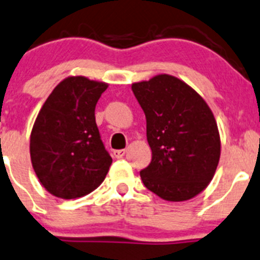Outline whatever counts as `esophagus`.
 <instances>
[{"label": "esophagus", "instance_id": "esophagus-1", "mask_svg": "<svg viewBox=\"0 0 260 260\" xmlns=\"http://www.w3.org/2000/svg\"><path fill=\"white\" fill-rule=\"evenodd\" d=\"M126 150L125 149H118V150H113V157L115 158H122L125 155Z\"/></svg>", "mask_w": 260, "mask_h": 260}]
</instances>
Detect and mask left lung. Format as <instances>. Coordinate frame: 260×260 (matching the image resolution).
<instances>
[{"label":"left lung","mask_w":260,"mask_h":260,"mask_svg":"<svg viewBox=\"0 0 260 260\" xmlns=\"http://www.w3.org/2000/svg\"><path fill=\"white\" fill-rule=\"evenodd\" d=\"M132 89L145 113L152 149L149 166L140 171L143 184L165 200L191 199L212 181L221 155L211 108L191 86L167 74Z\"/></svg>","instance_id":"1"}]
</instances>
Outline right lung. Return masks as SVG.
Listing matches in <instances>:
<instances>
[{"label": "right lung", "mask_w": 260, "mask_h": 260, "mask_svg": "<svg viewBox=\"0 0 260 260\" xmlns=\"http://www.w3.org/2000/svg\"><path fill=\"white\" fill-rule=\"evenodd\" d=\"M107 84L70 76L53 89L34 122L30 158L47 191L62 199L97 189L112 163L95 123V105Z\"/></svg>", "instance_id": "right-lung-1"}]
</instances>
